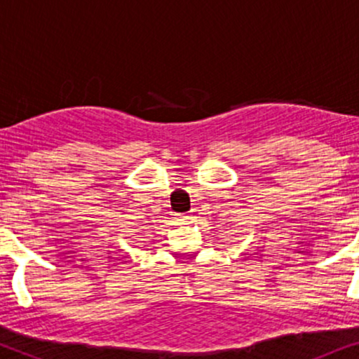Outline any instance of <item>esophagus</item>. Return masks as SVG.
Instances as JSON below:
<instances>
[{
	"label": "esophagus",
	"mask_w": 359,
	"mask_h": 359,
	"mask_svg": "<svg viewBox=\"0 0 359 359\" xmlns=\"http://www.w3.org/2000/svg\"><path fill=\"white\" fill-rule=\"evenodd\" d=\"M177 221L179 222H184V221H187L189 219V214H177V217H175Z\"/></svg>",
	"instance_id": "1"
}]
</instances>
